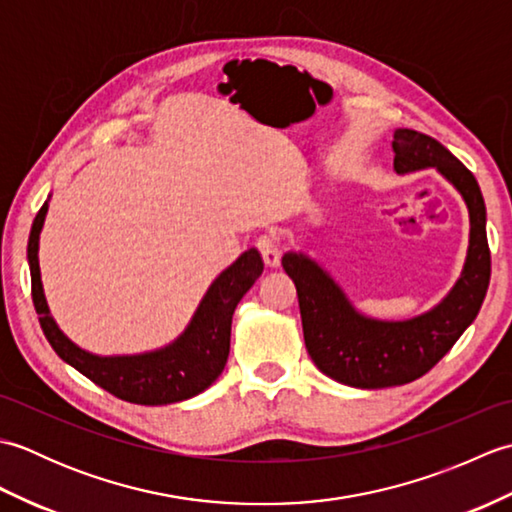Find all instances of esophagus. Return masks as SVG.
I'll list each match as a JSON object with an SVG mask.
<instances>
[{"label":"esophagus","mask_w":512,"mask_h":512,"mask_svg":"<svg viewBox=\"0 0 512 512\" xmlns=\"http://www.w3.org/2000/svg\"><path fill=\"white\" fill-rule=\"evenodd\" d=\"M257 248H259V253H262V259H264V264L268 268H279V264H281V246H279L275 235L259 237Z\"/></svg>","instance_id":"obj_1"}]
</instances>
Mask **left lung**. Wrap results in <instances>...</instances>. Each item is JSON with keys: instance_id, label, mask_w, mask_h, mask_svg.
Listing matches in <instances>:
<instances>
[{"instance_id": "8db88e82", "label": "left lung", "mask_w": 512, "mask_h": 512, "mask_svg": "<svg viewBox=\"0 0 512 512\" xmlns=\"http://www.w3.org/2000/svg\"><path fill=\"white\" fill-rule=\"evenodd\" d=\"M391 149L396 173L438 169L469 209V250L449 295L418 317L380 321L358 312L312 257L290 250L281 259L297 286L303 339L314 365L336 383L358 389L407 385L427 374L475 321L491 281L486 206L473 173L436 138L413 129H396Z\"/></svg>"}]
</instances>
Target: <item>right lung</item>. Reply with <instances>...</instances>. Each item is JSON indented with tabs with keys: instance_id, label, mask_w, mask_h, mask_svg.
Instances as JSON below:
<instances>
[{
	"instance_id": "add662e5",
	"label": "right lung",
	"mask_w": 512,
	"mask_h": 512,
	"mask_svg": "<svg viewBox=\"0 0 512 512\" xmlns=\"http://www.w3.org/2000/svg\"><path fill=\"white\" fill-rule=\"evenodd\" d=\"M50 200V198H48ZM48 200L43 202L28 237V264L32 279V301L41 330L52 350L76 372L134 405H171L189 400L211 387L226 365L231 350V323L237 303L264 273L257 248H248L206 290L198 310L176 341L154 352L99 356L83 350L65 336L52 319L43 295L39 270V235L46 222Z\"/></svg>"
}]
</instances>
